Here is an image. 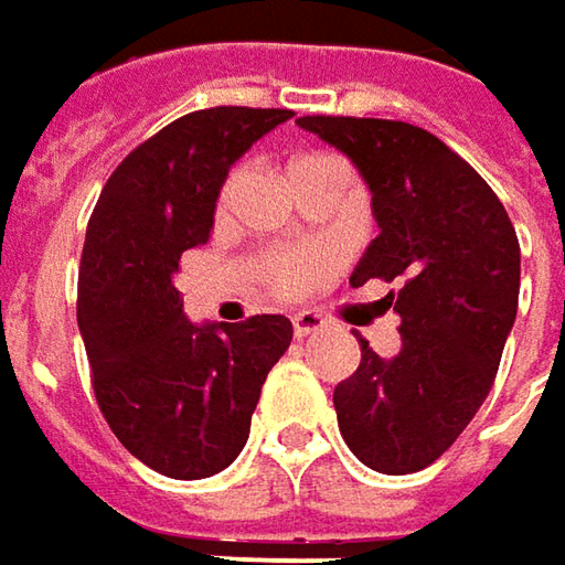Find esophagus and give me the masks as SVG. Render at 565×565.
Masks as SVG:
<instances>
[{
	"instance_id": "34e87169",
	"label": "esophagus",
	"mask_w": 565,
	"mask_h": 565,
	"mask_svg": "<svg viewBox=\"0 0 565 565\" xmlns=\"http://www.w3.org/2000/svg\"><path fill=\"white\" fill-rule=\"evenodd\" d=\"M322 329H326V319H322V312H316V309H303V312L294 316V334H297V338H307L312 331Z\"/></svg>"
}]
</instances>
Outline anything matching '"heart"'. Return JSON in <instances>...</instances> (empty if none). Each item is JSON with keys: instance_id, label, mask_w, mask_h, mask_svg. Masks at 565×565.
Here are the masks:
<instances>
[{"instance_id": "obj_1", "label": "heart", "mask_w": 565, "mask_h": 565, "mask_svg": "<svg viewBox=\"0 0 565 565\" xmlns=\"http://www.w3.org/2000/svg\"><path fill=\"white\" fill-rule=\"evenodd\" d=\"M239 185H243V170H234V173L227 177L224 189H221V199H217V211H221V214L231 211ZM319 271H322V258L316 256V253H278V256L268 258V278H271V284H275L281 294H297V290H303V287H309V284L319 278Z\"/></svg>"}]
</instances>
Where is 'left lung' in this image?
<instances>
[{
	"mask_svg": "<svg viewBox=\"0 0 565 565\" xmlns=\"http://www.w3.org/2000/svg\"><path fill=\"white\" fill-rule=\"evenodd\" d=\"M338 148L370 189L380 236L351 287L398 284L402 351L360 341L354 376L334 385L338 427L380 475L433 465L483 405L519 309L522 253L497 192L427 129L392 119L300 116Z\"/></svg>",
	"mask_w": 565,
	"mask_h": 565,
	"instance_id": "1",
	"label": "left lung"
}]
</instances>
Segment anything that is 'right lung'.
<instances>
[{
	"label": "right lung",
	"instance_id": "right-lung-1",
	"mask_svg": "<svg viewBox=\"0 0 565 565\" xmlns=\"http://www.w3.org/2000/svg\"><path fill=\"white\" fill-rule=\"evenodd\" d=\"M290 110L211 107L138 145L87 221L78 331L116 439L177 480L211 478L249 439L268 370L290 348L287 316L192 322L177 290L185 249L209 243L221 185Z\"/></svg>",
	"mask_w": 565,
	"mask_h": 565
}]
</instances>
